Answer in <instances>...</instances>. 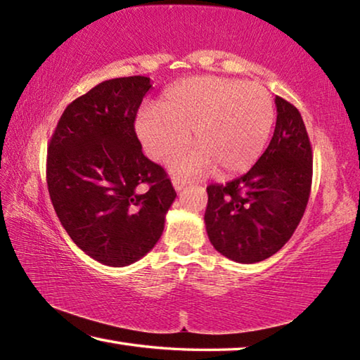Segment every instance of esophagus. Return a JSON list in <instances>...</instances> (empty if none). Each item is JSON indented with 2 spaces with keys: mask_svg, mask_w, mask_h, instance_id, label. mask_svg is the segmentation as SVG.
<instances>
[{
  "mask_svg": "<svg viewBox=\"0 0 360 360\" xmlns=\"http://www.w3.org/2000/svg\"><path fill=\"white\" fill-rule=\"evenodd\" d=\"M173 186H174V191H176V192H181L182 188H184V187L187 186V182H186L184 179L178 178V176H174V178H173Z\"/></svg>",
  "mask_w": 360,
  "mask_h": 360,
  "instance_id": "1",
  "label": "esophagus"
}]
</instances>
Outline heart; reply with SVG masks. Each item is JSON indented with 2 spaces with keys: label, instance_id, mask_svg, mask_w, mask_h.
<instances>
[{
  "label": "heart",
  "instance_id": "1",
  "mask_svg": "<svg viewBox=\"0 0 360 360\" xmlns=\"http://www.w3.org/2000/svg\"><path fill=\"white\" fill-rule=\"evenodd\" d=\"M275 122L270 94L259 84L197 76L169 87L157 108L136 117V135L152 160L178 154L192 131L195 149L174 158L182 174L214 168L219 178L248 172L264 152Z\"/></svg>",
  "mask_w": 360,
  "mask_h": 360
}]
</instances>
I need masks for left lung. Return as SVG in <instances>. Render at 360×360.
Returning a JSON list of instances; mask_svg holds the SVG:
<instances>
[{
    "label": "left lung",
    "instance_id": "1",
    "mask_svg": "<svg viewBox=\"0 0 360 360\" xmlns=\"http://www.w3.org/2000/svg\"><path fill=\"white\" fill-rule=\"evenodd\" d=\"M276 127L264 154L246 174L211 184L205 212L211 245L240 264L276 254L307 210L313 150L298 109L276 96Z\"/></svg>",
    "mask_w": 360,
    "mask_h": 360
}]
</instances>
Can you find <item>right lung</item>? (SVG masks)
<instances>
[{"label": "right lung", "mask_w": 360, "mask_h": 360, "mask_svg": "<svg viewBox=\"0 0 360 360\" xmlns=\"http://www.w3.org/2000/svg\"><path fill=\"white\" fill-rule=\"evenodd\" d=\"M152 87L115 77L79 96L47 149V188L66 233L100 264L127 266L162 236L176 198L165 169L143 154L135 119Z\"/></svg>", "instance_id": "add662e5"}]
</instances>
